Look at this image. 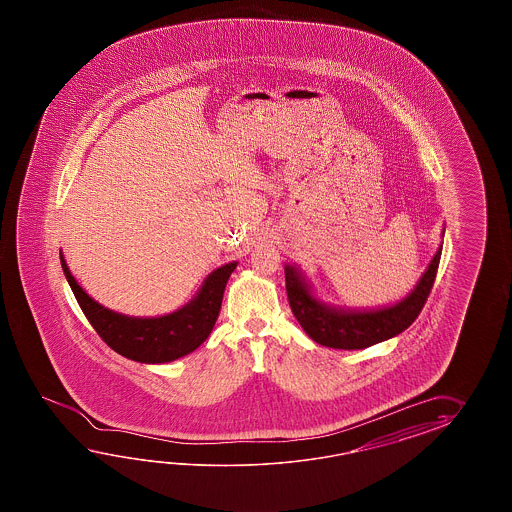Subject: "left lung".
<instances>
[{"label":"left lung","instance_id":"left-lung-1","mask_svg":"<svg viewBox=\"0 0 512 512\" xmlns=\"http://www.w3.org/2000/svg\"><path fill=\"white\" fill-rule=\"evenodd\" d=\"M441 251L443 245H439L412 293L406 294L403 300L395 304L373 309H349L327 304L316 296L313 285L305 280L304 272L291 263H285L289 305L300 326L316 344L335 349L370 348L373 344L397 337L406 327L414 324L434 285Z\"/></svg>","mask_w":512,"mask_h":512}]
</instances>
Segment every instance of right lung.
Returning a JSON list of instances; mask_svg holds the SVG:
<instances>
[{"label": "right lung", "instance_id": "1", "mask_svg": "<svg viewBox=\"0 0 512 512\" xmlns=\"http://www.w3.org/2000/svg\"><path fill=\"white\" fill-rule=\"evenodd\" d=\"M60 261L80 309L100 338L122 357L142 364H164L181 359L207 340L218 320L225 285L238 267V261H230L210 272L196 296L174 313L128 316L93 300L78 285L62 252Z\"/></svg>", "mask_w": 512, "mask_h": 512}]
</instances>
